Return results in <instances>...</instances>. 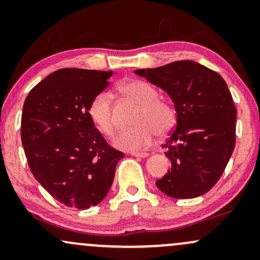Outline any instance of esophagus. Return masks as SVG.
I'll return each mask as SVG.
<instances>
[{"instance_id": "1", "label": "esophagus", "mask_w": 260, "mask_h": 260, "mask_svg": "<svg viewBox=\"0 0 260 260\" xmlns=\"http://www.w3.org/2000/svg\"><path fill=\"white\" fill-rule=\"evenodd\" d=\"M131 155H134V157H139V158H146L148 157V153H146V152H131Z\"/></svg>"}]
</instances>
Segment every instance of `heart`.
Here are the masks:
<instances>
[{"label":"heart","mask_w":260,"mask_h":260,"mask_svg":"<svg viewBox=\"0 0 260 260\" xmlns=\"http://www.w3.org/2000/svg\"><path fill=\"white\" fill-rule=\"evenodd\" d=\"M121 92L139 106L134 123L135 127L121 131L115 137L114 145L125 151H140L153 142L155 135L166 136L176 123L175 108L159 100V93L148 82L142 80L125 81ZM88 117L96 129L105 136H112L115 131V120L112 109V97L106 91L93 97L88 106Z\"/></svg>","instance_id":"1"}]
</instances>
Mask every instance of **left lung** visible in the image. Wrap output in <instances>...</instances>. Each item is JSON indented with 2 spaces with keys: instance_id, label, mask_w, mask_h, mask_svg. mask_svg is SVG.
Here are the masks:
<instances>
[{
  "instance_id": "8db88e82",
  "label": "left lung",
  "mask_w": 260,
  "mask_h": 260,
  "mask_svg": "<svg viewBox=\"0 0 260 260\" xmlns=\"http://www.w3.org/2000/svg\"><path fill=\"white\" fill-rule=\"evenodd\" d=\"M135 74L173 100L176 126L163 147L172 168L155 185L167 196L194 198L207 193L224 173L236 142V114L226 82L193 60H178Z\"/></svg>"
}]
</instances>
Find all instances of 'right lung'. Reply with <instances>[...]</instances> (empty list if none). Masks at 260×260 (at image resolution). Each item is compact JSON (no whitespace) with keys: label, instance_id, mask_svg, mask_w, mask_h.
Returning <instances> with one entry per match:
<instances>
[{"label":"right lung","instance_id":"right-lung-1","mask_svg":"<svg viewBox=\"0 0 260 260\" xmlns=\"http://www.w3.org/2000/svg\"><path fill=\"white\" fill-rule=\"evenodd\" d=\"M113 72L64 68L30 91L21 114V143L35 179L64 206L87 209L111 188L124 153L111 147L88 117V106Z\"/></svg>","mask_w":260,"mask_h":260}]
</instances>
